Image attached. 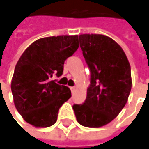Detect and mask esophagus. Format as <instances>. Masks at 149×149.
I'll return each instance as SVG.
<instances>
[{
	"mask_svg": "<svg viewBox=\"0 0 149 149\" xmlns=\"http://www.w3.org/2000/svg\"><path fill=\"white\" fill-rule=\"evenodd\" d=\"M71 90H72V93H74L75 90H76V88H75V87H71Z\"/></svg>",
	"mask_w": 149,
	"mask_h": 149,
	"instance_id": "obj_1",
	"label": "esophagus"
}]
</instances>
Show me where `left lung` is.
Masks as SVG:
<instances>
[{"mask_svg":"<svg viewBox=\"0 0 149 149\" xmlns=\"http://www.w3.org/2000/svg\"><path fill=\"white\" fill-rule=\"evenodd\" d=\"M79 42L90 70V85L84 104L72 107L81 125L99 128L113 120L128 101L130 65L122 47L109 36L82 34Z\"/></svg>","mask_w":149,"mask_h":149,"instance_id":"1","label":"left lung"}]
</instances>
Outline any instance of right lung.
Instances as JSON below:
<instances>
[{
  "label": "right lung",
  "instance_id": "add662e5",
  "mask_svg": "<svg viewBox=\"0 0 149 149\" xmlns=\"http://www.w3.org/2000/svg\"><path fill=\"white\" fill-rule=\"evenodd\" d=\"M78 36L40 38L22 54L11 89L16 109L29 124L46 128L57 121L59 109L71 98L70 88L51 80L63 73L65 61L78 48Z\"/></svg>",
  "mask_w": 149,
  "mask_h": 149
}]
</instances>
